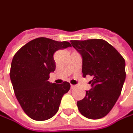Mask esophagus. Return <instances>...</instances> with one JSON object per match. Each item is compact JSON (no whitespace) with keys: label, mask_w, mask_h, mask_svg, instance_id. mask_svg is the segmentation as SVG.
<instances>
[{"label":"esophagus","mask_w":133,"mask_h":133,"mask_svg":"<svg viewBox=\"0 0 133 133\" xmlns=\"http://www.w3.org/2000/svg\"><path fill=\"white\" fill-rule=\"evenodd\" d=\"M75 85H71V89H74L75 88Z\"/></svg>","instance_id":"34e87169"}]
</instances>
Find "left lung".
<instances>
[{
	"label": "left lung",
	"mask_w": 133,
	"mask_h": 133,
	"mask_svg": "<svg viewBox=\"0 0 133 133\" xmlns=\"http://www.w3.org/2000/svg\"><path fill=\"white\" fill-rule=\"evenodd\" d=\"M82 56V76L93 77L92 88L77 105L84 117L98 119L109 113L120 96L124 85L125 61L111 45L102 39L71 40Z\"/></svg>",
	"instance_id": "left-lung-1"
}]
</instances>
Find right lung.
<instances>
[{"label": "right lung", "mask_w": 133, "mask_h": 133, "mask_svg": "<svg viewBox=\"0 0 133 133\" xmlns=\"http://www.w3.org/2000/svg\"><path fill=\"white\" fill-rule=\"evenodd\" d=\"M71 46L67 41L38 37L25 44L13 58L10 78L15 96L25 114L34 120L54 117L70 89L68 82L56 84L48 79L56 69L54 54Z\"/></svg>", "instance_id": "1"}]
</instances>
